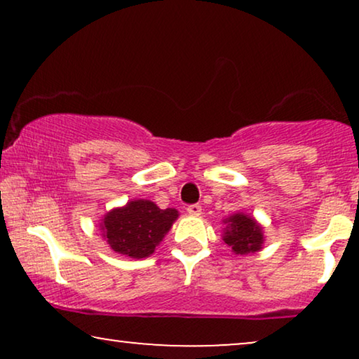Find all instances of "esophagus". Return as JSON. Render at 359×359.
Wrapping results in <instances>:
<instances>
[{
  "label": "esophagus",
  "instance_id": "esophagus-1",
  "mask_svg": "<svg viewBox=\"0 0 359 359\" xmlns=\"http://www.w3.org/2000/svg\"><path fill=\"white\" fill-rule=\"evenodd\" d=\"M201 212H203V208H201L199 204H191V205H188V214H191V215H199Z\"/></svg>",
  "mask_w": 359,
  "mask_h": 359
}]
</instances>
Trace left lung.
I'll use <instances>...</instances> for the list:
<instances>
[{"mask_svg": "<svg viewBox=\"0 0 359 359\" xmlns=\"http://www.w3.org/2000/svg\"><path fill=\"white\" fill-rule=\"evenodd\" d=\"M229 220V227L224 232V242L237 255L255 253L262 248V227L255 219L243 214H235Z\"/></svg>", "mask_w": 359, "mask_h": 359, "instance_id": "1", "label": "left lung"}]
</instances>
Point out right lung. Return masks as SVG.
Here are the masks:
<instances>
[{
    "instance_id": "add662e5",
    "label": "right lung",
    "mask_w": 359,
    "mask_h": 359,
    "mask_svg": "<svg viewBox=\"0 0 359 359\" xmlns=\"http://www.w3.org/2000/svg\"><path fill=\"white\" fill-rule=\"evenodd\" d=\"M176 217V209H160L151 201L137 199L111 210L101 225L114 252L139 259L155 252Z\"/></svg>"
}]
</instances>
